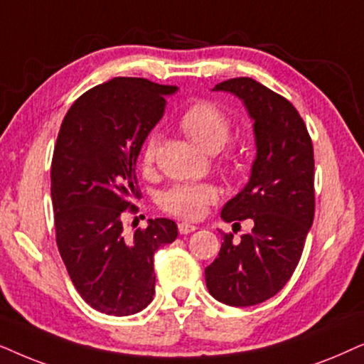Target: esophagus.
I'll use <instances>...</instances> for the list:
<instances>
[{
  "label": "esophagus",
  "instance_id": "obj_1",
  "mask_svg": "<svg viewBox=\"0 0 364 364\" xmlns=\"http://www.w3.org/2000/svg\"><path fill=\"white\" fill-rule=\"evenodd\" d=\"M195 230H196V226L191 225V223H179L178 225L179 235H188V232H193Z\"/></svg>",
  "mask_w": 364,
  "mask_h": 364
}]
</instances>
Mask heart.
I'll return each instance as SVG.
<instances>
[{
  "label": "heart",
  "instance_id": "obj_1",
  "mask_svg": "<svg viewBox=\"0 0 364 364\" xmlns=\"http://www.w3.org/2000/svg\"><path fill=\"white\" fill-rule=\"evenodd\" d=\"M181 132L191 141L205 151H218L230 138L232 121L225 109L220 108L211 100H196L190 103L179 116L178 121ZM158 153L156 136H148L141 148V166L149 169L154 164ZM243 154L235 144H228L223 149L218 164L223 174L235 178L241 171ZM220 200V190L213 183H185L174 185L163 195L161 206L169 215L185 218V220H198L205 215L208 206L215 205Z\"/></svg>",
  "mask_w": 364,
  "mask_h": 364
}]
</instances>
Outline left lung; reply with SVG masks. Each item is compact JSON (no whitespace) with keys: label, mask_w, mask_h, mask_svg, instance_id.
<instances>
[{"label":"left lung","mask_w":364,"mask_h":364,"mask_svg":"<svg viewBox=\"0 0 364 364\" xmlns=\"http://www.w3.org/2000/svg\"><path fill=\"white\" fill-rule=\"evenodd\" d=\"M213 90L245 101L258 154L250 183L221 211L232 226L250 220L253 228L240 240L221 232L220 255L205 269L206 287L218 301L253 306L288 283L303 255L314 218L313 141L298 109L258 81L231 77Z\"/></svg>","instance_id":"1"}]
</instances>
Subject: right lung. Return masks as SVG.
Wrapping results in <instances>:
<instances>
[{
	"mask_svg": "<svg viewBox=\"0 0 364 364\" xmlns=\"http://www.w3.org/2000/svg\"><path fill=\"white\" fill-rule=\"evenodd\" d=\"M176 86L113 77L86 91L63 118L51 161L56 245L80 296L111 316L141 311L154 294L153 256L173 243L176 223L149 220L134 235L136 158Z\"/></svg>",
	"mask_w": 364,
	"mask_h": 364,
	"instance_id": "add662e5",
	"label": "right lung"
}]
</instances>
